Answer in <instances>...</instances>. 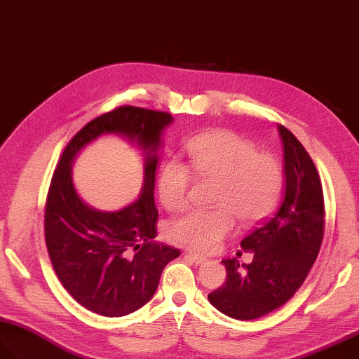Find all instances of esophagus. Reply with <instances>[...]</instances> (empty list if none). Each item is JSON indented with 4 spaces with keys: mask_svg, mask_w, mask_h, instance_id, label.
I'll use <instances>...</instances> for the list:
<instances>
[{
    "mask_svg": "<svg viewBox=\"0 0 359 359\" xmlns=\"http://www.w3.org/2000/svg\"><path fill=\"white\" fill-rule=\"evenodd\" d=\"M186 258L190 259L191 263H195V264H203V263H205V261H207L205 257L198 255V254H191V252H189V254H186Z\"/></svg>",
    "mask_w": 359,
    "mask_h": 359,
    "instance_id": "34e87169",
    "label": "esophagus"
}]
</instances>
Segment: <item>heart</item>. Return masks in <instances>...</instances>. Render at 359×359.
<instances>
[{
	"mask_svg": "<svg viewBox=\"0 0 359 359\" xmlns=\"http://www.w3.org/2000/svg\"><path fill=\"white\" fill-rule=\"evenodd\" d=\"M189 168L199 178L217 180L216 210H189L169 225V238L198 252L215 250L234 232L236 217L249 225L266 217L279 201L284 175L279 163L258 154L254 144L228 131L210 133L187 147ZM178 160L163 164L158 177L160 201L169 211L187 203L190 170Z\"/></svg>",
	"mask_w": 359,
	"mask_h": 359,
	"instance_id": "b5f03b06",
	"label": "heart"
}]
</instances>
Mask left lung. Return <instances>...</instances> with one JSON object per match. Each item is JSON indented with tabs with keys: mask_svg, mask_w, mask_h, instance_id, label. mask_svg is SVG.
<instances>
[{
	"mask_svg": "<svg viewBox=\"0 0 359 359\" xmlns=\"http://www.w3.org/2000/svg\"><path fill=\"white\" fill-rule=\"evenodd\" d=\"M284 152V195L279 207L241 240L254 252L250 264L222 259L226 280L208 294L210 304L237 320L275 311L297 292L323 240L325 202L314 163L293 133L278 125Z\"/></svg>",
	"mask_w": 359,
	"mask_h": 359,
	"instance_id": "left-lung-1",
	"label": "left lung"
}]
</instances>
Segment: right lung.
I'll return each instance as SVG.
<instances>
[{"label":"right lung","mask_w":359,"mask_h":359,"mask_svg":"<svg viewBox=\"0 0 359 359\" xmlns=\"http://www.w3.org/2000/svg\"><path fill=\"white\" fill-rule=\"evenodd\" d=\"M173 122L169 113L119 107L93 119L67 143L45 207V241L55 275L76 302L92 313L122 317L148 304L163 269L181 252L156 243L158 211L154 202L161 134ZM105 133H119L144 152L140 198L119 210L90 208L72 180L76 156Z\"/></svg>","instance_id":"obj_1"}]
</instances>
